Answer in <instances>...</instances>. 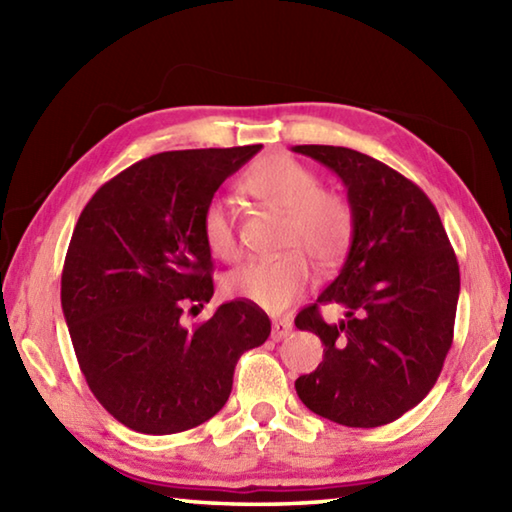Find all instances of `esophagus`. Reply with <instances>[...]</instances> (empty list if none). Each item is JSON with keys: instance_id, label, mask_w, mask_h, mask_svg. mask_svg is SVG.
Masks as SVG:
<instances>
[{"instance_id": "obj_1", "label": "esophagus", "mask_w": 512, "mask_h": 512, "mask_svg": "<svg viewBox=\"0 0 512 512\" xmlns=\"http://www.w3.org/2000/svg\"><path fill=\"white\" fill-rule=\"evenodd\" d=\"M291 329H293V323L289 318H275L273 320V332H271V339L273 341H282V339H287V336L291 334Z\"/></svg>"}]
</instances>
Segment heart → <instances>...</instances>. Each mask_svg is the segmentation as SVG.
<instances>
[{"mask_svg": "<svg viewBox=\"0 0 512 512\" xmlns=\"http://www.w3.org/2000/svg\"><path fill=\"white\" fill-rule=\"evenodd\" d=\"M241 187L259 203L284 212L280 244L287 253L241 264L223 277V291L262 309L282 311L309 287L311 268L305 254L318 266H332L348 250L354 228L352 207L341 194L320 189L316 173L289 155L259 160L248 169ZM201 232L214 257L230 262L239 255L235 212L221 198L205 205Z\"/></svg>", "mask_w": 512, "mask_h": 512, "instance_id": "obj_1", "label": "heart"}]
</instances>
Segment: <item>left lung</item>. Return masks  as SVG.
I'll use <instances>...</instances> for the list:
<instances>
[{
    "label": "left lung",
    "instance_id": "8db88e82",
    "mask_svg": "<svg viewBox=\"0 0 512 512\" xmlns=\"http://www.w3.org/2000/svg\"><path fill=\"white\" fill-rule=\"evenodd\" d=\"M293 151L341 178L354 216L339 275L296 316L325 345L296 393L320 418L381 427L420 404L443 370L461 291L456 255L436 207L402 173L345 146ZM320 304H341L346 318L325 324Z\"/></svg>",
    "mask_w": 512,
    "mask_h": 512
}]
</instances>
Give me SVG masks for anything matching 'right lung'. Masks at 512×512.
<instances>
[{"label":"right lung","instance_id":"add662e5","mask_svg":"<svg viewBox=\"0 0 512 512\" xmlns=\"http://www.w3.org/2000/svg\"><path fill=\"white\" fill-rule=\"evenodd\" d=\"M262 144L167 151L99 187L69 241L60 305L81 372L112 418L167 436L223 409L241 354L271 320L248 300L225 302L187 329L185 307L214 296L201 214Z\"/></svg>","mask_w":512,"mask_h":512}]
</instances>
